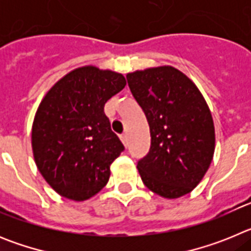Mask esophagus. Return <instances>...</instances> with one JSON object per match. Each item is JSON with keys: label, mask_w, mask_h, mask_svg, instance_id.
Listing matches in <instances>:
<instances>
[{"label": "esophagus", "mask_w": 251, "mask_h": 251, "mask_svg": "<svg viewBox=\"0 0 251 251\" xmlns=\"http://www.w3.org/2000/svg\"><path fill=\"white\" fill-rule=\"evenodd\" d=\"M121 139H122V142H123L124 146H128V134L127 133H123V134L121 136Z\"/></svg>", "instance_id": "esophagus-1"}]
</instances>
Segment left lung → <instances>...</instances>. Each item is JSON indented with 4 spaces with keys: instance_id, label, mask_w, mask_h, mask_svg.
<instances>
[{
    "instance_id": "left-lung-1",
    "label": "left lung",
    "mask_w": 251,
    "mask_h": 251,
    "mask_svg": "<svg viewBox=\"0 0 251 251\" xmlns=\"http://www.w3.org/2000/svg\"><path fill=\"white\" fill-rule=\"evenodd\" d=\"M127 81L150 124V152L137 163L142 181L166 199L191 192L215 151L214 121L202 94L172 66L129 73Z\"/></svg>"
}]
</instances>
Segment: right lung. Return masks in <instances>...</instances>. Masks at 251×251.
<instances>
[{"label": "right lung", "mask_w": 251, "mask_h": 251, "mask_svg": "<svg viewBox=\"0 0 251 251\" xmlns=\"http://www.w3.org/2000/svg\"><path fill=\"white\" fill-rule=\"evenodd\" d=\"M122 74L95 66L75 69L44 97L32 124L40 174L63 197L88 200L106 185L124 151L104 105L126 86Z\"/></svg>", "instance_id": "right-lung-1"}]
</instances>
